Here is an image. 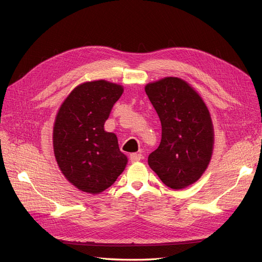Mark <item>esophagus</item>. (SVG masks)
<instances>
[{
	"label": "esophagus",
	"instance_id": "obj_1",
	"mask_svg": "<svg viewBox=\"0 0 262 262\" xmlns=\"http://www.w3.org/2000/svg\"><path fill=\"white\" fill-rule=\"evenodd\" d=\"M141 160H142V155L141 154H138V153L130 154V161L132 163H137V162H139Z\"/></svg>",
	"mask_w": 262,
	"mask_h": 262
}]
</instances>
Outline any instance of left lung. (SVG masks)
<instances>
[{
	"instance_id": "obj_1",
	"label": "left lung",
	"mask_w": 262,
	"mask_h": 262,
	"mask_svg": "<svg viewBox=\"0 0 262 262\" xmlns=\"http://www.w3.org/2000/svg\"><path fill=\"white\" fill-rule=\"evenodd\" d=\"M145 93L162 123L161 144L148 165L164 184L184 189L208 168L214 145L209 109L193 87L179 77L148 83Z\"/></svg>"
}]
</instances>
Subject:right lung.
Returning <instances> with one entry per match:
<instances>
[{
    "instance_id": "1",
    "label": "right lung",
    "mask_w": 262,
    "mask_h": 262,
    "mask_svg": "<svg viewBox=\"0 0 262 262\" xmlns=\"http://www.w3.org/2000/svg\"><path fill=\"white\" fill-rule=\"evenodd\" d=\"M123 87L105 80L76 86L62 102L53 124V152L64 177L81 191L98 194L128 163L115 133L104 124Z\"/></svg>"
}]
</instances>
